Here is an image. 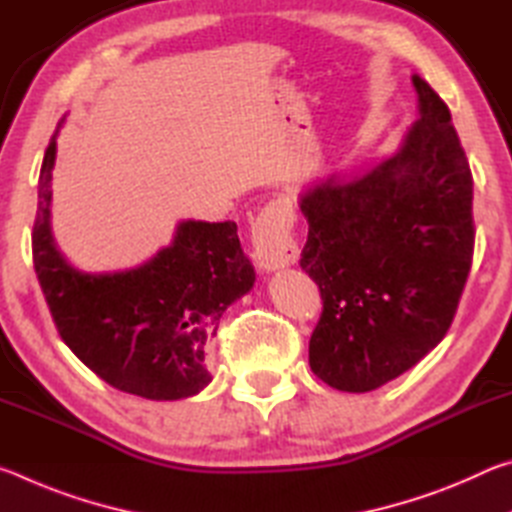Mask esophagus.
I'll list each match as a JSON object with an SVG mask.
<instances>
[{"mask_svg":"<svg viewBox=\"0 0 512 512\" xmlns=\"http://www.w3.org/2000/svg\"><path fill=\"white\" fill-rule=\"evenodd\" d=\"M293 223H296V212L289 196L275 198L257 214L253 223V248L262 271H282L298 262L300 250L293 239Z\"/></svg>","mask_w":512,"mask_h":512,"instance_id":"esophagus-1","label":"esophagus"}]
</instances>
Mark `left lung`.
<instances>
[{
	"mask_svg": "<svg viewBox=\"0 0 512 512\" xmlns=\"http://www.w3.org/2000/svg\"><path fill=\"white\" fill-rule=\"evenodd\" d=\"M411 81L418 119L400 146L300 194V266L323 298L309 366L343 393L375 391L436 348L472 266L470 164L445 101Z\"/></svg>",
	"mask_w": 512,
	"mask_h": 512,
	"instance_id": "obj_1",
	"label": "left lung"
}]
</instances>
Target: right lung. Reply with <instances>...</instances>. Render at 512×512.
Wrapping results in <instances>:
<instances>
[{
    "label": "right lung",
    "mask_w": 512,
    "mask_h": 512,
    "mask_svg": "<svg viewBox=\"0 0 512 512\" xmlns=\"http://www.w3.org/2000/svg\"><path fill=\"white\" fill-rule=\"evenodd\" d=\"M60 119L42 160L33 266L60 339L106 384L146 400H185L210 384L205 354L223 311L253 289L237 223L178 221L144 264L85 273L51 232V171Z\"/></svg>",
    "instance_id": "add662e5"
}]
</instances>
